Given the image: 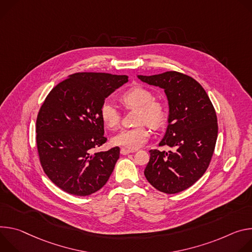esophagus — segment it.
Masks as SVG:
<instances>
[{
    "label": "esophagus",
    "mask_w": 252,
    "mask_h": 252,
    "mask_svg": "<svg viewBox=\"0 0 252 252\" xmlns=\"http://www.w3.org/2000/svg\"><path fill=\"white\" fill-rule=\"evenodd\" d=\"M120 152H121L122 155H127V154H129V153L135 152V150H130V149H126V148H121Z\"/></svg>",
    "instance_id": "esophagus-1"
}]
</instances>
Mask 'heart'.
I'll return each mask as SVG.
<instances>
[{
	"label": "heart",
	"instance_id": "1",
	"mask_svg": "<svg viewBox=\"0 0 252 252\" xmlns=\"http://www.w3.org/2000/svg\"><path fill=\"white\" fill-rule=\"evenodd\" d=\"M121 102L127 108H137L136 122L139 124L133 128L123 129L117 133L112 142L130 150L143 146L150 137L152 128H159L165 121V105L154 99L153 93L143 87H132L121 95ZM100 117L103 123L110 129H115L120 123V112L117 107L109 100H105L100 106Z\"/></svg>",
	"mask_w": 252,
	"mask_h": 252
}]
</instances>
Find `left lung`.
<instances>
[{"label": "left lung", "mask_w": 252, "mask_h": 252, "mask_svg": "<svg viewBox=\"0 0 252 252\" xmlns=\"http://www.w3.org/2000/svg\"><path fill=\"white\" fill-rule=\"evenodd\" d=\"M138 78L164 89L169 118L159 146L173 148L168 152L150 150L144 175L161 192H181L202 177L208 168L218 133L215 109L203 87L190 76L168 71Z\"/></svg>", "instance_id": "left-lung-1"}]
</instances>
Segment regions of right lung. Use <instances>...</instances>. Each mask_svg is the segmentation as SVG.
<instances>
[{
	"instance_id": "1",
	"label": "right lung",
	"mask_w": 252,
	"mask_h": 252,
	"mask_svg": "<svg viewBox=\"0 0 252 252\" xmlns=\"http://www.w3.org/2000/svg\"><path fill=\"white\" fill-rule=\"evenodd\" d=\"M127 82L126 75L75 73L46 97L36 123L38 154L46 175L65 192L87 196L113 172L120 148L94 152L107 141L100 106Z\"/></svg>"
}]
</instances>
